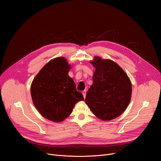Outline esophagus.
Wrapping results in <instances>:
<instances>
[{
    "label": "esophagus",
    "instance_id": "1",
    "mask_svg": "<svg viewBox=\"0 0 161 161\" xmlns=\"http://www.w3.org/2000/svg\"><path fill=\"white\" fill-rule=\"evenodd\" d=\"M86 90H83L82 91V94H83V96L84 98H85V97H86Z\"/></svg>",
    "mask_w": 161,
    "mask_h": 161
}]
</instances>
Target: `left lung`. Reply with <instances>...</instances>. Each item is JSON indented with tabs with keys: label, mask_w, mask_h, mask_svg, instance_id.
Here are the masks:
<instances>
[{
	"label": "left lung",
	"mask_w": 161,
	"mask_h": 161,
	"mask_svg": "<svg viewBox=\"0 0 161 161\" xmlns=\"http://www.w3.org/2000/svg\"><path fill=\"white\" fill-rule=\"evenodd\" d=\"M92 64L96 71L85 103L99 119L113 120L120 116L130 103L131 82L122 69L111 60L95 57Z\"/></svg>",
	"instance_id": "obj_1"
}]
</instances>
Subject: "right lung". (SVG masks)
<instances>
[{"instance_id": "add662e5", "label": "right lung", "mask_w": 161, "mask_h": 161, "mask_svg": "<svg viewBox=\"0 0 161 161\" xmlns=\"http://www.w3.org/2000/svg\"><path fill=\"white\" fill-rule=\"evenodd\" d=\"M70 68L64 58H54L42 68L32 83L34 104L42 117L51 121H63L72 113L76 103L84 100L68 75Z\"/></svg>"}]
</instances>
